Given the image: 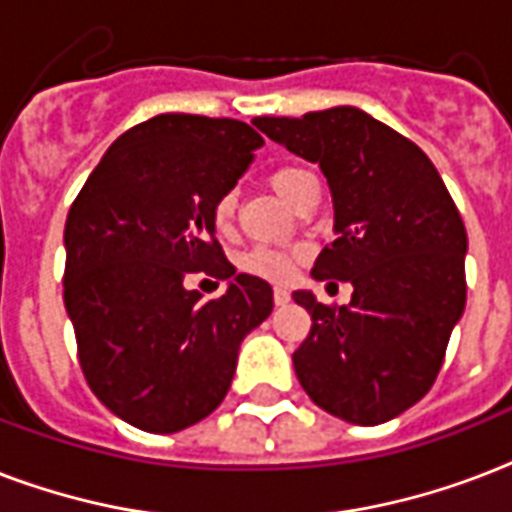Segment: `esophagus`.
Here are the masks:
<instances>
[{"mask_svg": "<svg viewBox=\"0 0 512 512\" xmlns=\"http://www.w3.org/2000/svg\"><path fill=\"white\" fill-rule=\"evenodd\" d=\"M273 303L276 305H287L289 303V292L284 287L273 289Z\"/></svg>", "mask_w": 512, "mask_h": 512, "instance_id": "esophagus-1", "label": "esophagus"}]
</instances>
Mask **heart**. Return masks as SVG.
<instances>
[{
    "label": "heart",
    "mask_w": 512,
    "mask_h": 512,
    "mask_svg": "<svg viewBox=\"0 0 512 512\" xmlns=\"http://www.w3.org/2000/svg\"><path fill=\"white\" fill-rule=\"evenodd\" d=\"M311 172L303 170V167H279L273 170L271 185L273 191L279 193L284 201H292L295 191L303 185V180H308ZM233 207H236V199L233 193H225L220 196L215 204V223L223 228V225L231 223ZM300 257V249H284V247H255L249 249L247 255L241 257V268L255 276H263V279L271 281H284L292 276V268H295V260Z\"/></svg>",
    "instance_id": "obj_1"
}]
</instances>
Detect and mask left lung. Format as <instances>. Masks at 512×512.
I'll return each mask as SVG.
<instances>
[{
  "instance_id": "obj_1",
  "label": "left lung",
  "mask_w": 512,
  "mask_h": 512,
  "mask_svg": "<svg viewBox=\"0 0 512 512\" xmlns=\"http://www.w3.org/2000/svg\"><path fill=\"white\" fill-rule=\"evenodd\" d=\"M252 124L321 167L335 204V241L321 249L311 276L353 287L340 308L305 289L292 295L313 321L292 353L297 380L340 420H393L436 382L465 311L468 233L460 212L422 148L361 108L257 116Z\"/></svg>"
}]
</instances>
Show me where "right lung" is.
<instances>
[{
  "mask_svg": "<svg viewBox=\"0 0 512 512\" xmlns=\"http://www.w3.org/2000/svg\"><path fill=\"white\" fill-rule=\"evenodd\" d=\"M263 138L236 119L159 114L108 148L68 209L63 300L79 364L103 404L148 433H177L231 388L241 340L273 311L268 281L236 273L215 204ZM225 278L215 301L184 287Z\"/></svg>",
  "mask_w": 512,
  "mask_h": 512,
  "instance_id": "add662e5",
  "label": "right lung"
}]
</instances>
